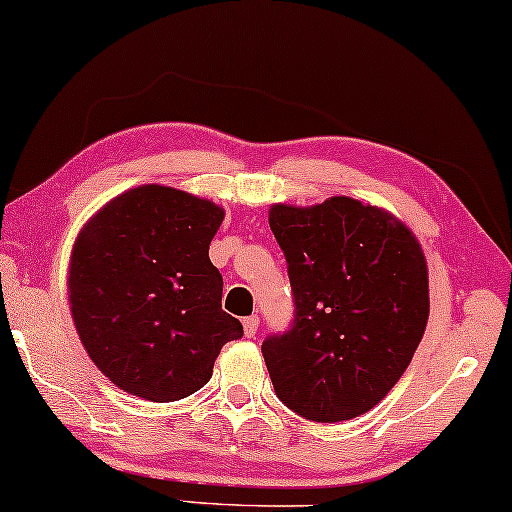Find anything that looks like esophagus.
<instances>
[{
	"mask_svg": "<svg viewBox=\"0 0 512 512\" xmlns=\"http://www.w3.org/2000/svg\"><path fill=\"white\" fill-rule=\"evenodd\" d=\"M258 325H261V320H258V316L245 318V322H242V327H245V336L247 338H254L256 332H258Z\"/></svg>",
	"mask_w": 512,
	"mask_h": 512,
	"instance_id": "obj_1",
	"label": "esophagus"
}]
</instances>
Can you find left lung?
I'll use <instances>...</instances> for the list:
<instances>
[{
	"label": "left lung",
	"instance_id": "1",
	"mask_svg": "<svg viewBox=\"0 0 512 512\" xmlns=\"http://www.w3.org/2000/svg\"><path fill=\"white\" fill-rule=\"evenodd\" d=\"M286 256L293 322L263 341L274 393L309 421H348L400 380L428 322V267L389 212L334 196L272 206Z\"/></svg>",
	"mask_w": 512,
	"mask_h": 512
}]
</instances>
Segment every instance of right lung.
<instances>
[{
    "label": "right lung",
    "mask_w": 512,
    "mask_h": 512,
    "mask_svg": "<svg viewBox=\"0 0 512 512\" xmlns=\"http://www.w3.org/2000/svg\"><path fill=\"white\" fill-rule=\"evenodd\" d=\"M224 219L215 203L144 185L96 212L73 247L70 311L89 357L116 387L169 403L210 380L242 325L222 309L208 249Z\"/></svg>",
    "instance_id": "right-lung-1"
}]
</instances>
